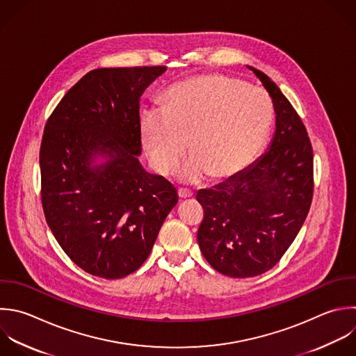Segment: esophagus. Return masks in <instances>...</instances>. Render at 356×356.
Wrapping results in <instances>:
<instances>
[{
    "mask_svg": "<svg viewBox=\"0 0 356 356\" xmlns=\"http://www.w3.org/2000/svg\"><path fill=\"white\" fill-rule=\"evenodd\" d=\"M192 192L189 191V189H184V188H181V189H178V196L181 197V199H189V197H192Z\"/></svg>",
    "mask_w": 356,
    "mask_h": 356,
    "instance_id": "34e87169",
    "label": "esophagus"
}]
</instances>
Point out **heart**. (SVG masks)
I'll list each match as a JSON object with an SVG mask.
<instances>
[{
	"label": "heart",
	"instance_id": "heart-1",
	"mask_svg": "<svg viewBox=\"0 0 356 356\" xmlns=\"http://www.w3.org/2000/svg\"><path fill=\"white\" fill-rule=\"evenodd\" d=\"M164 107L143 111L142 145L157 171L170 174L189 140L195 154L179 168L184 182L209 175L227 179L246 170L261 152L273 118L268 96L221 75H202L171 86Z\"/></svg>",
	"mask_w": 356,
	"mask_h": 356
}]
</instances>
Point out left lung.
Wrapping results in <instances>:
<instances>
[{"label": "left lung", "instance_id": "obj_1", "mask_svg": "<svg viewBox=\"0 0 356 356\" xmlns=\"http://www.w3.org/2000/svg\"><path fill=\"white\" fill-rule=\"evenodd\" d=\"M248 68L271 97L273 139L246 170L196 195L204 210L199 248L214 270L235 278L263 274L278 263L305 222L313 196V150L305 125L280 88L261 71Z\"/></svg>", "mask_w": 356, "mask_h": 356}]
</instances>
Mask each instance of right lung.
<instances>
[{
  "mask_svg": "<svg viewBox=\"0 0 356 356\" xmlns=\"http://www.w3.org/2000/svg\"><path fill=\"white\" fill-rule=\"evenodd\" d=\"M165 67L99 68L49 118L40 147L46 221L92 275L122 278L152 252L177 189L139 161V100Z\"/></svg>",
  "mask_w": 356,
  "mask_h": 356,
  "instance_id": "add662e5",
  "label": "right lung"
}]
</instances>
